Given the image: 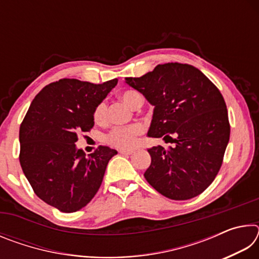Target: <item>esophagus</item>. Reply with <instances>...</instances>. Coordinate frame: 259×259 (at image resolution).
I'll list each match as a JSON object with an SVG mask.
<instances>
[{"mask_svg": "<svg viewBox=\"0 0 259 259\" xmlns=\"http://www.w3.org/2000/svg\"><path fill=\"white\" fill-rule=\"evenodd\" d=\"M119 152L123 155H130V154H133V153H134L133 150H120Z\"/></svg>", "mask_w": 259, "mask_h": 259, "instance_id": "esophagus-1", "label": "esophagus"}]
</instances>
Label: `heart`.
<instances>
[{
    "label": "heart",
    "mask_w": 259,
    "mask_h": 259,
    "mask_svg": "<svg viewBox=\"0 0 259 259\" xmlns=\"http://www.w3.org/2000/svg\"><path fill=\"white\" fill-rule=\"evenodd\" d=\"M121 98L125 104L131 107H136L137 105H142L143 97L137 91L126 90L121 94ZM107 119V105L105 102L99 103L94 111V121L98 124L105 123ZM145 130L144 124L133 123L123 126H115L106 136V142L114 147L117 148H130L137 143L138 136L142 135Z\"/></svg>",
    "instance_id": "b5f03b06"
}]
</instances>
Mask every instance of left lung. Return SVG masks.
I'll list each match as a JSON object with an SVG mask.
<instances>
[{
	"mask_svg": "<svg viewBox=\"0 0 259 259\" xmlns=\"http://www.w3.org/2000/svg\"><path fill=\"white\" fill-rule=\"evenodd\" d=\"M125 82L154 105L148 136L171 139L174 147L148 150L146 181L171 200L201 194L221 169L231 126L221 91L188 64L157 65L153 72Z\"/></svg>",
	"mask_w": 259,
	"mask_h": 259,
	"instance_id": "1",
	"label": "left lung"
}]
</instances>
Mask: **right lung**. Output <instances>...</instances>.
Listing matches in <instances>:
<instances>
[{
  "instance_id": "add662e5",
  "label": "right lung",
  "mask_w": 259,
  "mask_h": 259,
  "mask_svg": "<svg viewBox=\"0 0 259 259\" xmlns=\"http://www.w3.org/2000/svg\"><path fill=\"white\" fill-rule=\"evenodd\" d=\"M117 84L61 78L33 99L20 124L19 161L38 198L63 212H74L93 200L115 150L100 145L85 157L76 150L77 135L94 126V111Z\"/></svg>"
}]
</instances>
